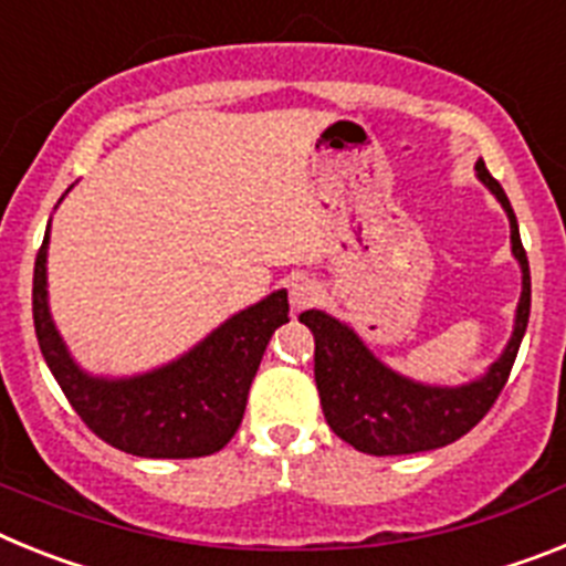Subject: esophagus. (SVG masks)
<instances>
[{
    "label": "esophagus",
    "mask_w": 566,
    "mask_h": 566,
    "mask_svg": "<svg viewBox=\"0 0 566 566\" xmlns=\"http://www.w3.org/2000/svg\"><path fill=\"white\" fill-rule=\"evenodd\" d=\"M318 298H322V290L311 279H296V282L290 284V304H293V311H307Z\"/></svg>",
    "instance_id": "obj_1"
}]
</instances>
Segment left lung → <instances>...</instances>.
<instances>
[{
	"label": "left lung",
	"instance_id": "obj_1",
	"mask_svg": "<svg viewBox=\"0 0 566 566\" xmlns=\"http://www.w3.org/2000/svg\"><path fill=\"white\" fill-rule=\"evenodd\" d=\"M475 176L507 213L510 244L521 264V298L513 336L484 376L459 387L412 381L378 361L367 344L338 318L322 311H304L298 316L316 338V387L324 419L338 439L367 455L424 453L453 444L488 416L507 385L530 322V264L507 193L481 159L475 161Z\"/></svg>",
	"mask_w": 566,
	"mask_h": 566
}]
</instances>
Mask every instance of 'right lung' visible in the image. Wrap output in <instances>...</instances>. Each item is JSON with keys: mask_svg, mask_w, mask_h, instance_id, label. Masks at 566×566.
I'll use <instances>...</instances> for the list:
<instances>
[{"mask_svg": "<svg viewBox=\"0 0 566 566\" xmlns=\"http://www.w3.org/2000/svg\"><path fill=\"white\" fill-rule=\"evenodd\" d=\"M48 242L51 224L33 268V324L39 350L78 419L102 441L142 459L219 453L242 424L270 336L290 322L287 290L230 316L170 365L130 378L91 376L73 361L51 318Z\"/></svg>", "mask_w": 566, "mask_h": 566, "instance_id": "right-lung-1", "label": "right lung"}]
</instances>
